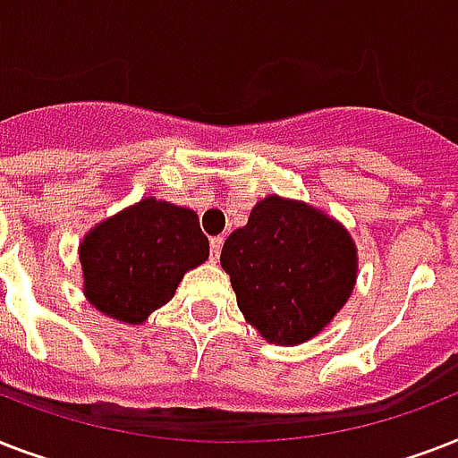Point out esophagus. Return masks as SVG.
<instances>
[{
  "instance_id": "esophagus-1",
  "label": "esophagus",
  "mask_w": 458,
  "mask_h": 458,
  "mask_svg": "<svg viewBox=\"0 0 458 458\" xmlns=\"http://www.w3.org/2000/svg\"><path fill=\"white\" fill-rule=\"evenodd\" d=\"M223 242H225V237H223V235H218V237H211V257H214V259H218V257H221Z\"/></svg>"
}]
</instances>
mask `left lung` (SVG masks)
<instances>
[{"mask_svg":"<svg viewBox=\"0 0 458 458\" xmlns=\"http://www.w3.org/2000/svg\"><path fill=\"white\" fill-rule=\"evenodd\" d=\"M244 320L266 342L297 347L326 330L354 293L359 254L337 218L268 194L221 251Z\"/></svg>","mask_w":458,"mask_h":458,"instance_id":"left-lung-1","label":"left lung"}]
</instances>
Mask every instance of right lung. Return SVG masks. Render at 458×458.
Returning a JSON list of instances; mask_svg holds the SVG:
<instances>
[{
    "instance_id": "obj_1",
    "label": "right lung",
    "mask_w": 458,
    "mask_h": 458,
    "mask_svg": "<svg viewBox=\"0 0 458 458\" xmlns=\"http://www.w3.org/2000/svg\"><path fill=\"white\" fill-rule=\"evenodd\" d=\"M78 259L85 300L109 318L142 326L207 261L208 237L192 208L145 197L89 228Z\"/></svg>"
}]
</instances>
